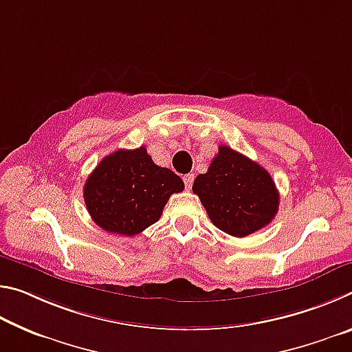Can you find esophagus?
<instances>
[{
  "label": "esophagus",
  "mask_w": 352,
  "mask_h": 352,
  "mask_svg": "<svg viewBox=\"0 0 352 352\" xmlns=\"http://www.w3.org/2000/svg\"><path fill=\"white\" fill-rule=\"evenodd\" d=\"M183 182H184V188H186L188 190L192 188V182H194V175L192 174H186L183 177Z\"/></svg>",
  "instance_id": "34e87169"
}]
</instances>
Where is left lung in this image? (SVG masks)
<instances>
[{
	"instance_id": "left-lung-1",
	"label": "left lung",
	"mask_w": 352,
	"mask_h": 352,
	"mask_svg": "<svg viewBox=\"0 0 352 352\" xmlns=\"http://www.w3.org/2000/svg\"><path fill=\"white\" fill-rule=\"evenodd\" d=\"M211 222L223 233L245 237L269 225L279 208V192L262 166L220 146L206 174L192 184Z\"/></svg>"
}]
</instances>
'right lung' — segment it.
<instances>
[{
    "label": "right lung",
    "mask_w": 352,
    "mask_h": 352,
    "mask_svg": "<svg viewBox=\"0 0 352 352\" xmlns=\"http://www.w3.org/2000/svg\"><path fill=\"white\" fill-rule=\"evenodd\" d=\"M183 189L182 178L155 164L141 146L107 155L88 177L83 200L107 233L135 236L157 222L170 195Z\"/></svg>",
    "instance_id": "1"
}]
</instances>
